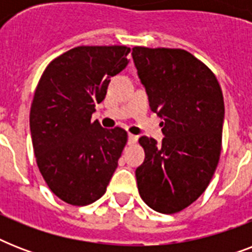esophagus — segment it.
I'll return each instance as SVG.
<instances>
[{"label": "esophagus", "mask_w": 252, "mask_h": 252, "mask_svg": "<svg viewBox=\"0 0 252 252\" xmlns=\"http://www.w3.org/2000/svg\"><path fill=\"white\" fill-rule=\"evenodd\" d=\"M138 140V136L136 134H128V144H136Z\"/></svg>", "instance_id": "obj_1"}]
</instances>
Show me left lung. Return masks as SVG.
Segmentation results:
<instances>
[{
    "label": "left lung",
    "mask_w": 252,
    "mask_h": 252,
    "mask_svg": "<svg viewBox=\"0 0 252 252\" xmlns=\"http://www.w3.org/2000/svg\"><path fill=\"white\" fill-rule=\"evenodd\" d=\"M132 57L165 134L162 144L138 140L145 150L136 168L138 192L152 209L171 215L199 199L219 165L222 91L211 69L184 49L134 47Z\"/></svg>",
    "instance_id": "8db88e82"
}]
</instances>
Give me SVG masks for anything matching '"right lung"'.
I'll use <instances>...</instances> for the list:
<instances>
[{"label": "right lung", "instance_id": "obj_1", "mask_svg": "<svg viewBox=\"0 0 252 252\" xmlns=\"http://www.w3.org/2000/svg\"><path fill=\"white\" fill-rule=\"evenodd\" d=\"M129 52L126 45L76 47L41 74L30 112L33 153L49 189L65 203L100 199L118 167L126 132L102 128L91 115Z\"/></svg>", "mask_w": 252, "mask_h": 252}]
</instances>
